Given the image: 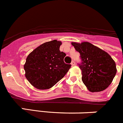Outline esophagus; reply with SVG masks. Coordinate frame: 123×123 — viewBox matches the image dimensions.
Instances as JSON below:
<instances>
[{"instance_id":"obj_1","label":"esophagus","mask_w":123,"mask_h":123,"mask_svg":"<svg viewBox=\"0 0 123 123\" xmlns=\"http://www.w3.org/2000/svg\"><path fill=\"white\" fill-rule=\"evenodd\" d=\"M71 65H72V66H74V65H76V64H75V62H74L73 60L72 62H71Z\"/></svg>"}]
</instances>
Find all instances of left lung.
<instances>
[{
	"label": "left lung",
	"instance_id": "1",
	"mask_svg": "<svg viewBox=\"0 0 123 123\" xmlns=\"http://www.w3.org/2000/svg\"><path fill=\"white\" fill-rule=\"evenodd\" d=\"M81 58L79 68L82 81L90 92H100L108 87L117 73L116 63L110 55L89 42H72Z\"/></svg>",
	"mask_w": 123,
	"mask_h": 123
}]
</instances>
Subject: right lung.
Instances as JSON below:
<instances>
[{
    "mask_svg": "<svg viewBox=\"0 0 123 123\" xmlns=\"http://www.w3.org/2000/svg\"><path fill=\"white\" fill-rule=\"evenodd\" d=\"M62 42L56 40L41 44L27 56L25 76L38 89H48L62 79L71 68L65 63L66 54L60 52Z\"/></svg>",
    "mask_w": 123,
    "mask_h": 123,
    "instance_id": "right-lung-1",
    "label": "right lung"
}]
</instances>
